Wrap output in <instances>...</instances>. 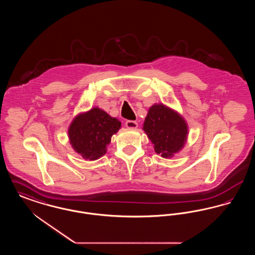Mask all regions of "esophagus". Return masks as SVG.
Segmentation results:
<instances>
[{
    "mask_svg": "<svg viewBox=\"0 0 255 255\" xmlns=\"http://www.w3.org/2000/svg\"><path fill=\"white\" fill-rule=\"evenodd\" d=\"M125 125L127 128H130V129H135L137 127V122H134V121H127L125 122Z\"/></svg>",
    "mask_w": 255,
    "mask_h": 255,
    "instance_id": "esophagus-1",
    "label": "esophagus"
}]
</instances>
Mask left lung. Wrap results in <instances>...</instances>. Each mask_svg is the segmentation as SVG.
Instances as JSON below:
<instances>
[{
  "label": "left lung",
  "instance_id": "1",
  "mask_svg": "<svg viewBox=\"0 0 255 255\" xmlns=\"http://www.w3.org/2000/svg\"><path fill=\"white\" fill-rule=\"evenodd\" d=\"M143 130L157 154L170 158L182 148L187 136V125L179 114L164 105H153L148 112Z\"/></svg>",
  "mask_w": 255,
  "mask_h": 255
}]
</instances>
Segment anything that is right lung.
Returning a JSON list of instances; mask_svg holds the SVG:
<instances>
[{"label": "right lung", "mask_w": 255, "mask_h": 255, "mask_svg": "<svg viewBox=\"0 0 255 255\" xmlns=\"http://www.w3.org/2000/svg\"><path fill=\"white\" fill-rule=\"evenodd\" d=\"M121 126L122 123L117 119L94 108L73 120L69 128L71 144L85 159H97L106 154V146Z\"/></svg>", "instance_id": "right-lung-1"}]
</instances>
